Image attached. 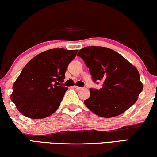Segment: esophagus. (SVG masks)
Listing matches in <instances>:
<instances>
[{"label": "esophagus", "mask_w": 157, "mask_h": 157, "mask_svg": "<svg viewBox=\"0 0 157 157\" xmlns=\"http://www.w3.org/2000/svg\"><path fill=\"white\" fill-rule=\"evenodd\" d=\"M74 88H75V89H77V90H82V88H80V87H78V86H74Z\"/></svg>", "instance_id": "1"}]
</instances>
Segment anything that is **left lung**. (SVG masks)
<instances>
[{"label":"left lung","mask_w":157,"mask_h":157,"mask_svg":"<svg viewBox=\"0 0 157 157\" xmlns=\"http://www.w3.org/2000/svg\"><path fill=\"white\" fill-rule=\"evenodd\" d=\"M77 56L89 69L94 82L101 81L102 88H90L84 103L97 116L111 118L132 106L143 90L138 71L121 55L107 48L86 47Z\"/></svg>","instance_id":"8db88e82"}]
</instances>
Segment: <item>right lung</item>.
Returning <instances> with one entry per match:
<instances>
[{
	"mask_svg": "<svg viewBox=\"0 0 157 157\" xmlns=\"http://www.w3.org/2000/svg\"><path fill=\"white\" fill-rule=\"evenodd\" d=\"M77 50L51 49L38 54L13 85L11 99L25 116L44 118L57 110L68 88L63 86L68 65Z\"/></svg>",
	"mask_w": 157,
	"mask_h": 157,
	"instance_id": "obj_1",
	"label": "right lung"
}]
</instances>
